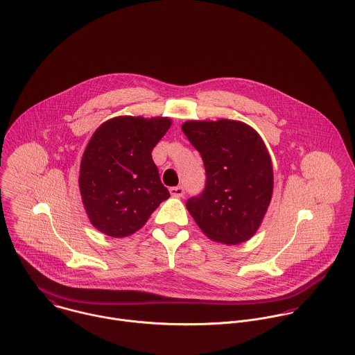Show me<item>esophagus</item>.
<instances>
[{"mask_svg":"<svg viewBox=\"0 0 355 355\" xmlns=\"http://www.w3.org/2000/svg\"><path fill=\"white\" fill-rule=\"evenodd\" d=\"M169 193H171V196H172V197H175V198H180V197H183V196H184V189H183L182 186L171 187V189H169Z\"/></svg>","mask_w":355,"mask_h":355,"instance_id":"esophagus-1","label":"esophagus"}]
</instances>
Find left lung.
I'll list each match as a JSON object with an SVG mask.
<instances>
[{"label":"left lung","mask_w":355,"mask_h":355,"mask_svg":"<svg viewBox=\"0 0 355 355\" xmlns=\"http://www.w3.org/2000/svg\"><path fill=\"white\" fill-rule=\"evenodd\" d=\"M182 130L201 153L202 194L186 206L203 234L224 245H241L259 228L273 193V168L259 134L246 123L189 120Z\"/></svg>","instance_id":"obj_1"}]
</instances>
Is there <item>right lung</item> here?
Returning a JSON list of instances; mask_svg holds the SVG:
<instances>
[{
	"mask_svg": "<svg viewBox=\"0 0 355 355\" xmlns=\"http://www.w3.org/2000/svg\"><path fill=\"white\" fill-rule=\"evenodd\" d=\"M171 124L169 117L117 116L90 138L80 161L79 190L90 223L102 234L132 235L169 198L152 150Z\"/></svg>",
	"mask_w": 355,
	"mask_h": 355,
	"instance_id": "right-lung-1",
	"label": "right lung"
}]
</instances>
